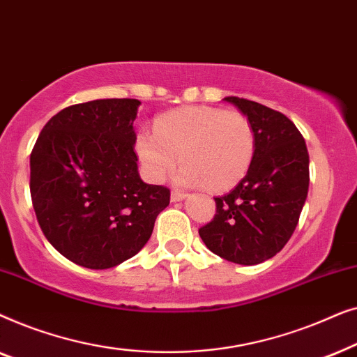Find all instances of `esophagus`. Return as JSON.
Returning a JSON list of instances; mask_svg holds the SVG:
<instances>
[{"label":"esophagus","mask_w":357,"mask_h":357,"mask_svg":"<svg viewBox=\"0 0 357 357\" xmlns=\"http://www.w3.org/2000/svg\"><path fill=\"white\" fill-rule=\"evenodd\" d=\"M185 197H187V193L180 192V190H172V193H170V199L172 202H182Z\"/></svg>","instance_id":"34e87169"}]
</instances>
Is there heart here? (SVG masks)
<instances>
[{"instance_id":"1","label":"heart","mask_w":357,"mask_h":357,"mask_svg":"<svg viewBox=\"0 0 357 357\" xmlns=\"http://www.w3.org/2000/svg\"><path fill=\"white\" fill-rule=\"evenodd\" d=\"M135 151L146 177L162 182L177 162V180L203 185L213 192L232 187L247 172L255 151L250 121L237 110L182 107L154 121V133L141 130Z\"/></svg>"}]
</instances>
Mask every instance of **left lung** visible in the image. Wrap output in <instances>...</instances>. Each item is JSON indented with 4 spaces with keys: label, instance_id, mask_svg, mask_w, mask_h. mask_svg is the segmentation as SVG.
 <instances>
[{
    "label": "left lung",
    "instance_id": "left-lung-1",
    "mask_svg": "<svg viewBox=\"0 0 357 357\" xmlns=\"http://www.w3.org/2000/svg\"><path fill=\"white\" fill-rule=\"evenodd\" d=\"M247 115L255 151L245 177L224 197L216 214L199 227L213 253L238 265H258L275 257L299 222L309 192V153L296 125L258 102L224 97Z\"/></svg>",
    "mask_w": 357,
    "mask_h": 357
}]
</instances>
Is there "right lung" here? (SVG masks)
Masks as SVG:
<instances>
[{
    "label": "right lung",
    "instance_id": "right-lung-1",
    "mask_svg": "<svg viewBox=\"0 0 357 357\" xmlns=\"http://www.w3.org/2000/svg\"><path fill=\"white\" fill-rule=\"evenodd\" d=\"M136 99H99L52 116L31 153V197L47 241L76 265L107 270L135 257L170 202L138 174Z\"/></svg>",
    "mask_w": 357,
    "mask_h": 357
}]
</instances>
